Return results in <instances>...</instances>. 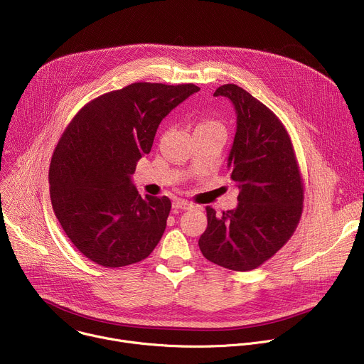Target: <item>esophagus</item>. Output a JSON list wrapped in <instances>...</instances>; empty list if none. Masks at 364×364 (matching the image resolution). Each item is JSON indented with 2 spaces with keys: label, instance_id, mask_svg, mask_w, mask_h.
I'll return each instance as SVG.
<instances>
[{
  "label": "esophagus",
  "instance_id": "esophagus-1",
  "mask_svg": "<svg viewBox=\"0 0 364 364\" xmlns=\"http://www.w3.org/2000/svg\"><path fill=\"white\" fill-rule=\"evenodd\" d=\"M193 207H194V204L190 203V201H187V200H176V201L173 203L174 212H176V210H188V209H193Z\"/></svg>",
  "mask_w": 364,
  "mask_h": 364
}]
</instances>
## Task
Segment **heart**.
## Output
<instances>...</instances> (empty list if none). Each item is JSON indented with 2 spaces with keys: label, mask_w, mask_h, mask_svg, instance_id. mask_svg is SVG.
<instances>
[{
  "label": "heart",
  "mask_w": 364,
  "mask_h": 364,
  "mask_svg": "<svg viewBox=\"0 0 364 364\" xmlns=\"http://www.w3.org/2000/svg\"><path fill=\"white\" fill-rule=\"evenodd\" d=\"M204 128H223L222 127V124L220 122H218V121H201L200 124H197V127H196V129H204Z\"/></svg>",
  "instance_id": "1"
}]
</instances>
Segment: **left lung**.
I'll use <instances>...</instances> for the list:
<instances>
[{
    "label": "left lung",
    "instance_id": "obj_1",
    "mask_svg": "<svg viewBox=\"0 0 364 364\" xmlns=\"http://www.w3.org/2000/svg\"><path fill=\"white\" fill-rule=\"evenodd\" d=\"M213 95L229 97L237 114L228 166L239 204L220 216L205 207L207 229L198 246L207 261L245 272L265 264L294 235L304 183L291 136L267 105L233 83Z\"/></svg>",
    "mask_w": 364,
    "mask_h": 364
}]
</instances>
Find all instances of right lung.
<instances>
[{
    "mask_svg": "<svg viewBox=\"0 0 364 364\" xmlns=\"http://www.w3.org/2000/svg\"><path fill=\"white\" fill-rule=\"evenodd\" d=\"M198 90L193 83H131L87 102L65 129L50 163V200L62 229L89 261L121 268L159 245L171 201L142 198L131 174L149 154L163 118Z\"/></svg>",
    "mask_w": 364,
    "mask_h": 364,
    "instance_id": "1",
    "label": "right lung"
}]
</instances>
